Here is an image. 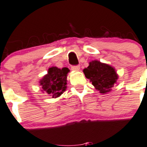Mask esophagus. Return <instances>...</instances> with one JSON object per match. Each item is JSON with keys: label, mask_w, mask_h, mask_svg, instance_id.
<instances>
[{"label": "esophagus", "mask_w": 147, "mask_h": 147, "mask_svg": "<svg viewBox=\"0 0 147 147\" xmlns=\"http://www.w3.org/2000/svg\"><path fill=\"white\" fill-rule=\"evenodd\" d=\"M72 69L74 71H79L80 70V66L77 65V66H72Z\"/></svg>", "instance_id": "1"}]
</instances>
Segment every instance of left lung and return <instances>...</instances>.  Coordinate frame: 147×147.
<instances>
[{
	"instance_id": "1",
	"label": "left lung",
	"mask_w": 147,
	"mask_h": 147,
	"mask_svg": "<svg viewBox=\"0 0 147 147\" xmlns=\"http://www.w3.org/2000/svg\"><path fill=\"white\" fill-rule=\"evenodd\" d=\"M83 72L94 88L102 94L110 92L118 79V75L113 67L98 60L90 61Z\"/></svg>"
}]
</instances>
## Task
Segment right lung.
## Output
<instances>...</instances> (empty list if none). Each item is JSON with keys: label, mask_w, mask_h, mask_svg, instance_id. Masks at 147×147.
Here are the masks:
<instances>
[{"label": "right lung", "mask_w": 147, "mask_h": 147, "mask_svg": "<svg viewBox=\"0 0 147 147\" xmlns=\"http://www.w3.org/2000/svg\"><path fill=\"white\" fill-rule=\"evenodd\" d=\"M69 69L67 67L59 69L57 67H51L48 69V73L42 77L39 81L42 92L52 96L58 98L67 89V74Z\"/></svg>", "instance_id": "right-lung-1"}]
</instances>
